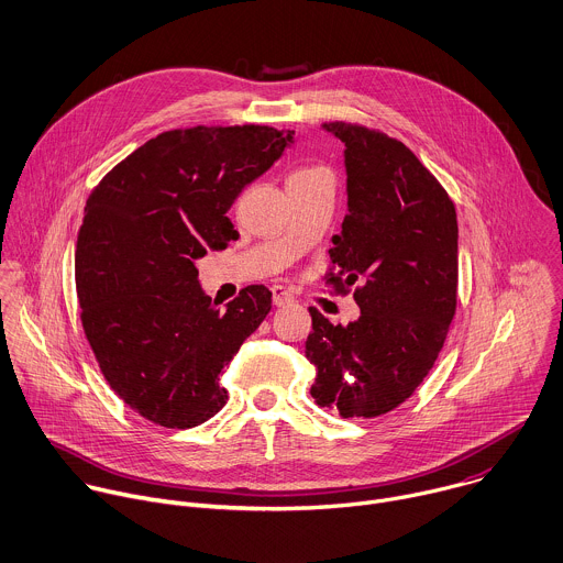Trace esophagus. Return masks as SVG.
I'll return each instance as SVG.
<instances>
[{"label":"esophagus","mask_w":563,"mask_h":563,"mask_svg":"<svg viewBox=\"0 0 563 563\" xmlns=\"http://www.w3.org/2000/svg\"><path fill=\"white\" fill-rule=\"evenodd\" d=\"M292 301H295V297L290 290H286L284 286H273V303L275 306H288Z\"/></svg>","instance_id":"34e87169"}]
</instances>
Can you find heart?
I'll return each instance as SVG.
<instances>
[{"label": "heart", "mask_w": 563, "mask_h": 563, "mask_svg": "<svg viewBox=\"0 0 563 563\" xmlns=\"http://www.w3.org/2000/svg\"><path fill=\"white\" fill-rule=\"evenodd\" d=\"M301 172H306V169H301Z\"/></svg>", "instance_id": "heart-1"}]
</instances>
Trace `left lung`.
Returning a JSON list of instances; mask_svg holds the SVG:
<instances>
[{
  "instance_id": "obj_1",
  "label": "left lung",
  "mask_w": 563,
  "mask_h": 563,
  "mask_svg": "<svg viewBox=\"0 0 563 563\" xmlns=\"http://www.w3.org/2000/svg\"><path fill=\"white\" fill-rule=\"evenodd\" d=\"M345 145L347 216L332 238L336 273L361 317L332 325L310 308V394L343 418L405 402L433 367L457 301V220L442 185L400 141L354 123H325Z\"/></svg>"
}]
</instances>
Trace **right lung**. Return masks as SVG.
<instances>
[{
	"instance_id": "add662e5",
	"label": "right lung",
	"mask_w": 563,
	"mask_h": 563,
	"mask_svg": "<svg viewBox=\"0 0 563 563\" xmlns=\"http://www.w3.org/2000/svg\"><path fill=\"white\" fill-rule=\"evenodd\" d=\"M295 132L268 125L163 132L90 194L77 240L81 323L119 398L143 418L189 429L229 400L220 372L271 312L249 286L220 310L196 260L238 238L227 218Z\"/></svg>"
}]
</instances>
